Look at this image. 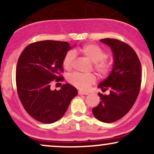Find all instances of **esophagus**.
I'll return each instance as SVG.
<instances>
[{"mask_svg":"<svg viewBox=\"0 0 154 154\" xmlns=\"http://www.w3.org/2000/svg\"><path fill=\"white\" fill-rule=\"evenodd\" d=\"M78 94L79 95H88V94H89V92L79 91H78Z\"/></svg>","mask_w":154,"mask_h":154,"instance_id":"esophagus-1","label":"esophagus"}]
</instances>
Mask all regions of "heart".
Returning <instances> with one entry per match:
<instances>
[{
	"label": "heart",
	"mask_w": 154,
	"mask_h": 154,
	"mask_svg": "<svg viewBox=\"0 0 154 154\" xmlns=\"http://www.w3.org/2000/svg\"><path fill=\"white\" fill-rule=\"evenodd\" d=\"M79 51L94 62V69L100 77H105L112 70V64L106 59L108 53L102 48L93 43L85 44L79 48ZM76 58L74 51H69L65 54L62 59V65L66 70H70L74 65ZM68 81L72 85L80 90H88L91 85L96 81L94 74L83 75L79 72H73L68 76Z\"/></svg>",
	"instance_id": "obj_1"
}]
</instances>
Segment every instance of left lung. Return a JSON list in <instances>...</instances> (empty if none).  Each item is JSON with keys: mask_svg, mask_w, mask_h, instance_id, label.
<instances>
[{"mask_svg": "<svg viewBox=\"0 0 154 154\" xmlns=\"http://www.w3.org/2000/svg\"><path fill=\"white\" fill-rule=\"evenodd\" d=\"M100 41L111 48L114 63L109 77L98 85L103 91L110 90V94L98 93L101 100L93 113L99 121L111 123L122 118L133 106L140 90L141 63L128 44L111 38Z\"/></svg>", "mask_w": 154, "mask_h": 154, "instance_id": "left-lung-1", "label": "left lung"}]
</instances>
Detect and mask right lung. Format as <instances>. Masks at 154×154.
<instances>
[{
  "label": "right lung",
  "mask_w": 154,
  "mask_h": 154,
  "mask_svg": "<svg viewBox=\"0 0 154 154\" xmlns=\"http://www.w3.org/2000/svg\"><path fill=\"white\" fill-rule=\"evenodd\" d=\"M71 49L67 42L43 40L29 44L22 51L16 69V84L21 103L26 112L42 123L61 119L77 95L75 87L63 84L51 91L54 80L62 82L63 56Z\"/></svg>",
  "instance_id": "right-lung-1"
}]
</instances>
